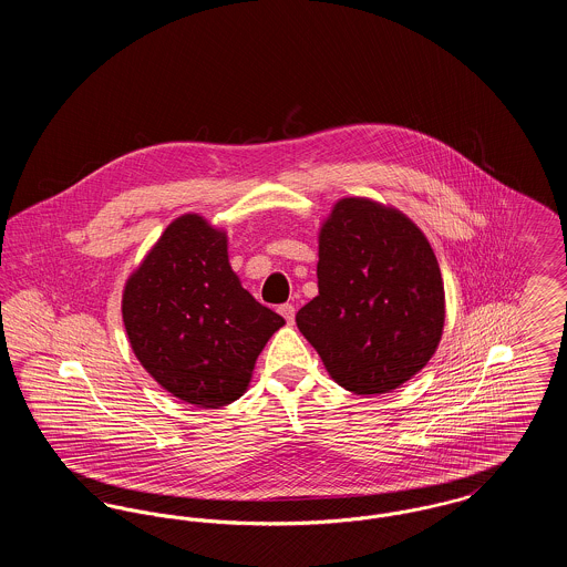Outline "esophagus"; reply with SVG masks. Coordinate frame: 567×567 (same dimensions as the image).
I'll return each mask as SVG.
<instances>
[{
	"mask_svg": "<svg viewBox=\"0 0 567 567\" xmlns=\"http://www.w3.org/2000/svg\"><path fill=\"white\" fill-rule=\"evenodd\" d=\"M278 312L285 317L287 323L293 324V321H296V306H293V303H282V306L278 308Z\"/></svg>",
	"mask_w": 567,
	"mask_h": 567,
	"instance_id": "obj_1",
	"label": "esophagus"
}]
</instances>
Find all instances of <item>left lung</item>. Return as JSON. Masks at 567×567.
<instances>
[{
    "label": "left lung",
    "instance_id": "1",
    "mask_svg": "<svg viewBox=\"0 0 567 567\" xmlns=\"http://www.w3.org/2000/svg\"><path fill=\"white\" fill-rule=\"evenodd\" d=\"M319 296L296 315L324 370L354 395L419 374L442 340L446 299L432 244L402 210L342 197L319 229Z\"/></svg>",
    "mask_w": 567,
    "mask_h": 567
}]
</instances>
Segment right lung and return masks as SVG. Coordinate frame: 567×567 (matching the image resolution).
<instances>
[{"instance_id": "right-lung-1", "label": "right lung", "mask_w": 567, "mask_h": 567, "mask_svg": "<svg viewBox=\"0 0 567 567\" xmlns=\"http://www.w3.org/2000/svg\"><path fill=\"white\" fill-rule=\"evenodd\" d=\"M227 231L197 213L174 218L123 289L137 361L174 398L220 408L243 398L259 352L285 319L231 270Z\"/></svg>"}]
</instances>
